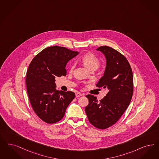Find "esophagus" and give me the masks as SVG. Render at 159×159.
Listing matches in <instances>:
<instances>
[{
    "label": "esophagus",
    "instance_id": "34e87169",
    "mask_svg": "<svg viewBox=\"0 0 159 159\" xmlns=\"http://www.w3.org/2000/svg\"><path fill=\"white\" fill-rule=\"evenodd\" d=\"M82 94L80 93V92H77L76 93V97L77 98H79V97H80V96H82Z\"/></svg>",
    "mask_w": 159,
    "mask_h": 159
}]
</instances>
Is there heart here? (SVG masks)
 Returning a JSON list of instances; mask_svg holds the SVG:
<instances>
[{"label": "heart", "instance_id": "1", "mask_svg": "<svg viewBox=\"0 0 159 159\" xmlns=\"http://www.w3.org/2000/svg\"><path fill=\"white\" fill-rule=\"evenodd\" d=\"M84 66H85L89 70L92 69H97L100 65V61L98 57L93 53H89L83 56L80 59ZM75 67V63H73L71 65V69L72 70Z\"/></svg>", "mask_w": 159, "mask_h": 159}]
</instances>
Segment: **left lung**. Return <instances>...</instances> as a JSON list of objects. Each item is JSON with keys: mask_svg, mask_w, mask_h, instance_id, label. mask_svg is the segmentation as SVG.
Segmentation results:
<instances>
[{"mask_svg": "<svg viewBox=\"0 0 159 159\" xmlns=\"http://www.w3.org/2000/svg\"><path fill=\"white\" fill-rule=\"evenodd\" d=\"M96 50L101 52L106 64L103 76L96 86L109 90L103 99L89 94V104L85 111L90 123L100 129L113 125L128 107L133 92V76L131 68L126 57L109 46H101Z\"/></svg>", "mask_w": 159, "mask_h": 159, "instance_id": "1", "label": "left lung"}]
</instances>
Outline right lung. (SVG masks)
I'll return each instance as SVG.
<instances>
[{
  "label": "right lung",
  "mask_w": 159,
  "mask_h": 159,
  "mask_svg": "<svg viewBox=\"0 0 159 159\" xmlns=\"http://www.w3.org/2000/svg\"><path fill=\"white\" fill-rule=\"evenodd\" d=\"M79 53L57 46L47 48L36 55L28 67L26 84L29 99L39 117L55 123L65 115L75 97L72 92L56 90V77L66 76L67 62Z\"/></svg>",
  "instance_id": "obj_1"
}]
</instances>
